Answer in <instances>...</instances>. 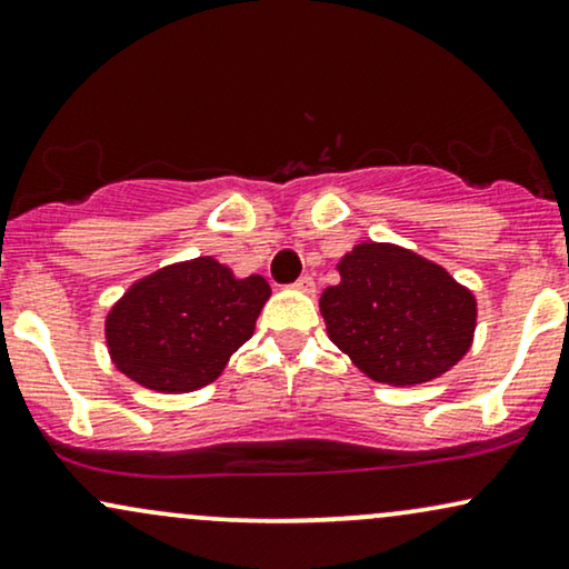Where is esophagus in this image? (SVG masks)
<instances>
[{"mask_svg": "<svg viewBox=\"0 0 569 569\" xmlns=\"http://www.w3.org/2000/svg\"><path fill=\"white\" fill-rule=\"evenodd\" d=\"M292 287H296V290H300V292H308V296H313V292H317V284H313L311 273H303V277H300Z\"/></svg>", "mask_w": 569, "mask_h": 569, "instance_id": "esophagus-1", "label": "esophagus"}]
</instances>
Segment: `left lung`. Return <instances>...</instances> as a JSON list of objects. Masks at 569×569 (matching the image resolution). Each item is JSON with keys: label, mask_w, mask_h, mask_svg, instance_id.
<instances>
[{"label": "left lung", "mask_w": 569, "mask_h": 569, "mask_svg": "<svg viewBox=\"0 0 569 569\" xmlns=\"http://www.w3.org/2000/svg\"><path fill=\"white\" fill-rule=\"evenodd\" d=\"M321 292V317L342 353L371 380L419 385L472 346L478 303L443 266L388 242H361Z\"/></svg>", "instance_id": "8db88e82"}]
</instances>
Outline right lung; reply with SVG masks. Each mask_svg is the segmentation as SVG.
I'll return each mask as SVG.
<instances>
[{"instance_id": "obj_1", "label": "right lung", "mask_w": 569, "mask_h": 569, "mask_svg": "<svg viewBox=\"0 0 569 569\" xmlns=\"http://www.w3.org/2000/svg\"><path fill=\"white\" fill-rule=\"evenodd\" d=\"M269 296L263 277L237 279L208 256L166 266L131 284L108 313L110 359L142 388L198 390L250 340Z\"/></svg>"}]
</instances>
